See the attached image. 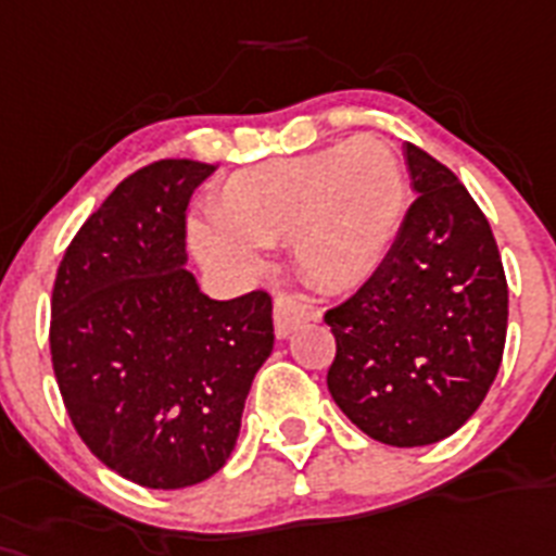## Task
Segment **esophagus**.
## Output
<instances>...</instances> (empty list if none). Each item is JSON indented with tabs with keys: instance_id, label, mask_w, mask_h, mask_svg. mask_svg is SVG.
Here are the masks:
<instances>
[{
	"instance_id": "34e87169",
	"label": "esophagus",
	"mask_w": 556,
	"mask_h": 556,
	"mask_svg": "<svg viewBox=\"0 0 556 556\" xmlns=\"http://www.w3.org/2000/svg\"><path fill=\"white\" fill-rule=\"evenodd\" d=\"M311 319H314V314H311L305 305H300V302L293 300V296H286V293H282V296L274 300V333H277V339H288L293 330L302 328V325Z\"/></svg>"
}]
</instances>
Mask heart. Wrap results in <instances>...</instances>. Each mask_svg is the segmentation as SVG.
<instances>
[{
  "mask_svg": "<svg viewBox=\"0 0 556 556\" xmlns=\"http://www.w3.org/2000/svg\"><path fill=\"white\" fill-rule=\"evenodd\" d=\"M217 226L191 228L208 268L254 277L263 249L291 242L293 265L325 293L356 291L381 268L404 217V172L379 135L279 157L228 177L212 203Z\"/></svg>",
  "mask_w": 556,
  "mask_h": 556,
  "instance_id": "b5f03b06",
  "label": "heart"
}]
</instances>
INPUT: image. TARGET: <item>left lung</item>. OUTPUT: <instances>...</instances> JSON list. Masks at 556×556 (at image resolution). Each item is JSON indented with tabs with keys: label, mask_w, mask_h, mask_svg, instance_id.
I'll use <instances>...</instances> for the list:
<instances>
[{
	"label": "left lung",
	"mask_w": 556,
	"mask_h": 556,
	"mask_svg": "<svg viewBox=\"0 0 556 556\" xmlns=\"http://www.w3.org/2000/svg\"><path fill=\"white\" fill-rule=\"evenodd\" d=\"M415 203L381 268L325 314L328 390L387 446L458 432L486 399L506 344L508 288L489 220L444 163L404 147Z\"/></svg>",
	"instance_id": "1"
}]
</instances>
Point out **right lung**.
<instances>
[{"label": "right lung", "instance_id": "add662e5", "mask_svg": "<svg viewBox=\"0 0 556 556\" xmlns=\"http://www.w3.org/2000/svg\"><path fill=\"white\" fill-rule=\"evenodd\" d=\"M212 172L157 161L129 175L55 274L50 353L70 421L101 464L147 489L220 472L274 350L268 293L217 302L186 270V206Z\"/></svg>", "mask_w": 556, "mask_h": 556}]
</instances>
